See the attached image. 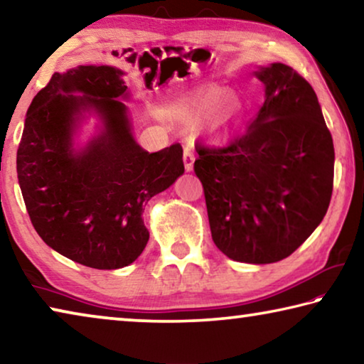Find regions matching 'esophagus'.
Wrapping results in <instances>:
<instances>
[{"mask_svg": "<svg viewBox=\"0 0 364 364\" xmlns=\"http://www.w3.org/2000/svg\"><path fill=\"white\" fill-rule=\"evenodd\" d=\"M183 160H184V168H186L188 171L193 170V165H194V160H196V152H194L193 146L184 147Z\"/></svg>", "mask_w": 364, "mask_h": 364, "instance_id": "esophagus-1", "label": "esophagus"}]
</instances>
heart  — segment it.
Masks as SVG:
<instances>
[{"mask_svg": "<svg viewBox=\"0 0 364 364\" xmlns=\"http://www.w3.org/2000/svg\"><path fill=\"white\" fill-rule=\"evenodd\" d=\"M232 100V91L221 86H207L196 97V112L202 117H213L220 114Z\"/></svg>", "mask_w": 364, "mask_h": 364, "instance_id": "obj_1", "label": "heart"}]
</instances>
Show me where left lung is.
I'll use <instances>...</instances> for the list:
<instances>
[{"label":"left lung","instance_id":"8db88e82","mask_svg":"<svg viewBox=\"0 0 364 364\" xmlns=\"http://www.w3.org/2000/svg\"><path fill=\"white\" fill-rule=\"evenodd\" d=\"M264 104L225 146L196 143L212 239L226 257L274 263L304 244L328 212L334 144L316 93L276 63L255 72Z\"/></svg>","mask_w":364,"mask_h":364}]
</instances>
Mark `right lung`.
<instances>
[{"label":"right lung","instance_id":"1","mask_svg":"<svg viewBox=\"0 0 364 364\" xmlns=\"http://www.w3.org/2000/svg\"><path fill=\"white\" fill-rule=\"evenodd\" d=\"M123 72L80 65L54 72L27 110L17 178L30 221L49 247L96 269L133 263L149 241L144 204L184 173L183 147L149 154L132 136ZM82 92L83 97L73 95ZM95 108L105 132L73 153L79 114Z\"/></svg>","mask_w":364,"mask_h":364}]
</instances>
